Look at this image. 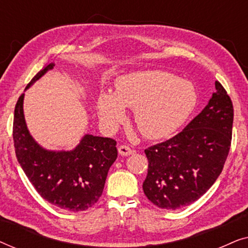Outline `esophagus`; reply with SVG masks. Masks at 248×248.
<instances>
[{"instance_id":"34e87169","label":"esophagus","mask_w":248,"mask_h":248,"mask_svg":"<svg viewBox=\"0 0 248 248\" xmlns=\"http://www.w3.org/2000/svg\"><path fill=\"white\" fill-rule=\"evenodd\" d=\"M133 150L130 147H127V145H120L118 147V154H120L121 155H130L133 154Z\"/></svg>"}]
</instances>
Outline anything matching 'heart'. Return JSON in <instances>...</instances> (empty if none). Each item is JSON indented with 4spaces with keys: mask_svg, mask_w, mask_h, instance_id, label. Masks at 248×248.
Listing matches in <instances>:
<instances>
[{
    "mask_svg": "<svg viewBox=\"0 0 248 248\" xmlns=\"http://www.w3.org/2000/svg\"><path fill=\"white\" fill-rule=\"evenodd\" d=\"M198 103L189 81L166 71H141L118 78L115 93L103 91L97 99L98 115L109 128L125 118V107L134 109V122L148 139H162L178 130Z\"/></svg>",
    "mask_w": 248,
    "mask_h": 248,
    "instance_id": "b5f03b06",
    "label": "heart"
}]
</instances>
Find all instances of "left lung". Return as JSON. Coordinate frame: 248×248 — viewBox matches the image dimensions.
Wrapping results in <instances>:
<instances>
[{"mask_svg": "<svg viewBox=\"0 0 248 248\" xmlns=\"http://www.w3.org/2000/svg\"><path fill=\"white\" fill-rule=\"evenodd\" d=\"M216 90L184 130L144 150L149 165L142 187L158 208L176 210L192 204L221 174L232 144L233 107L219 81Z\"/></svg>", "mask_w": 248, "mask_h": 248, "instance_id": "8db88e82", "label": "left lung"}]
</instances>
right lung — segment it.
<instances>
[{
    "instance_id": "1",
    "label": "right lung",
    "mask_w": 248,
    "mask_h": 248,
    "mask_svg": "<svg viewBox=\"0 0 248 248\" xmlns=\"http://www.w3.org/2000/svg\"><path fill=\"white\" fill-rule=\"evenodd\" d=\"M49 64L26 87L53 69ZM23 97H19L13 118L16 155L30 183L44 200L70 212H80L96 204L110 166L117 158L116 141L110 138L84 135L72 151H48L37 144L27 128Z\"/></svg>"
}]
</instances>
